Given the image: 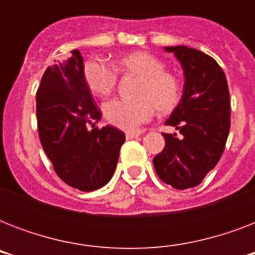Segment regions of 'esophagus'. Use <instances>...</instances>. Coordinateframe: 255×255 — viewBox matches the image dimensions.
<instances>
[{
  "mask_svg": "<svg viewBox=\"0 0 255 255\" xmlns=\"http://www.w3.org/2000/svg\"><path fill=\"white\" fill-rule=\"evenodd\" d=\"M140 133H137V132H127L126 133V137H127L128 140H131V139H136V137H139Z\"/></svg>",
  "mask_w": 255,
  "mask_h": 255,
  "instance_id": "34e87169",
  "label": "esophagus"
}]
</instances>
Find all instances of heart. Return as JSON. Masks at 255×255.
Listing matches in <instances>:
<instances>
[{
	"label": "heart",
	"mask_w": 255,
	"mask_h": 255,
	"mask_svg": "<svg viewBox=\"0 0 255 255\" xmlns=\"http://www.w3.org/2000/svg\"><path fill=\"white\" fill-rule=\"evenodd\" d=\"M115 69L139 77L140 82L136 90L137 99H114L103 106L104 116L112 126L133 131L151 119L155 108L160 114H168L180 103L181 85L178 78L165 71V65L155 55L145 51L126 54L116 59ZM83 77L88 90L100 98L110 95L118 82L115 71L98 61L86 62Z\"/></svg>",
	"instance_id": "heart-1"
}]
</instances>
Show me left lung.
Returning <instances> with one entry per match:
<instances>
[{"instance_id":"8db88e82","label":"left lung","mask_w":255,"mask_h":255,"mask_svg":"<svg viewBox=\"0 0 255 255\" xmlns=\"http://www.w3.org/2000/svg\"><path fill=\"white\" fill-rule=\"evenodd\" d=\"M184 71L180 103L165 122L180 131L163 133L165 147L153 159L156 173L176 189L201 184L217 165L230 129V96L222 69L213 58L188 46H165Z\"/></svg>"}]
</instances>
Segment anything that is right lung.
I'll list each match as a JSON object with an SVG mask.
<instances>
[{
  "label": "right lung",
  "mask_w": 255,
  "mask_h": 255,
  "mask_svg": "<svg viewBox=\"0 0 255 255\" xmlns=\"http://www.w3.org/2000/svg\"><path fill=\"white\" fill-rule=\"evenodd\" d=\"M83 67L78 50L67 61L47 67L37 91V122L42 148L59 178L91 192L111 180L126 135L112 126L95 127L102 112L86 85Z\"/></svg>",
  "instance_id": "obj_1"
}]
</instances>
